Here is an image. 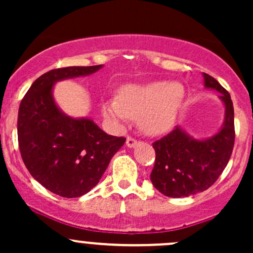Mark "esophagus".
<instances>
[{"label": "esophagus", "instance_id": "1", "mask_svg": "<svg viewBox=\"0 0 253 253\" xmlns=\"http://www.w3.org/2000/svg\"><path fill=\"white\" fill-rule=\"evenodd\" d=\"M138 144V140H136L135 138H133V136H127V140H126V145L128 147H134L135 145Z\"/></svg>", "mask_w": 253, "mask_h": 253}]
</instances>
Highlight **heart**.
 <instances>
[{
    "instance_id": "b5f03b06",
    "label": "heart",
    "mask_w": 253,
    "mask_h": 253,
    "mask_svg": "<svg viewBox=\"0 0 253 253\" xmlns=\"http://www.w3.org/2000/svg\"><path fill=\"white\" fill-rule=\"evenodd\" d=\"M185 96L181 83L155 81L145 84H126L118 97L102 103V112L118 126L130 119H140V126L149 134L168 132L175 123Z\"/></svg>"
}]
</instances>
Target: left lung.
I'll use <instances>...</instances> for the list:
<instances>
[{"instance_id": "left-lung-1", "label": "left lung", "mask_w": 253, "mask_h": 253, "mask_svg": "<svg viewBox=\"0 0 253 253\" xmlns=\"http://www.w3.org/2000/svg\"><path fill=\"white\" fill-rule=\"evenodd\" d=\"M205 85L221 92L225 124L206 140H196L176 126L152 144L156 152L151 182L169 197H187L207 190L222 173L231 158L236 139L234 109L228 91L214 77L203 72Z\"/></svg>"}]
</instances>
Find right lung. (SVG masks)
Wrapping results in <instances>:
<instances>
[{
    "label": "right lung",
    "mask_w": 253,
    "mask_h": 253,
    "mask_svg": "<svg viewBox=\"0 0 253 253\" xmlns=\"http://www.w3.org/2000/svg\"><path fill=\"white\" fill-rule=\"evenodd\" d=\"M101 68L53 69L34 81L20 103L17 140L22 161L34 179L59 196L80 197L91 190L126 141L104 133L89 119L66 117L52 97L54 82Z\"/></svg>",
    "instance_id": "add662e5"
}]
</instances>
